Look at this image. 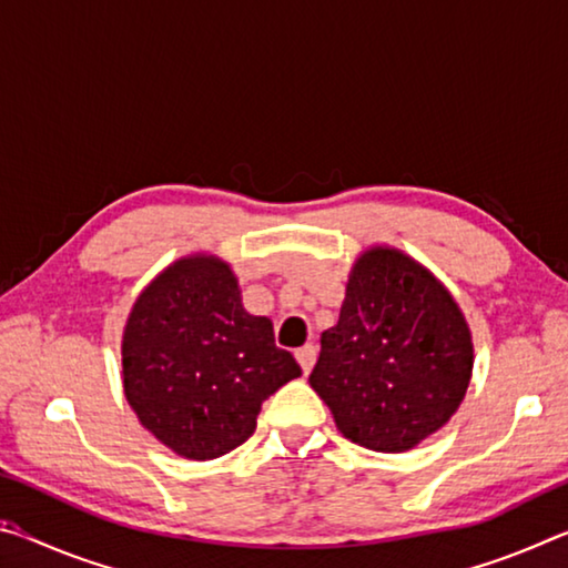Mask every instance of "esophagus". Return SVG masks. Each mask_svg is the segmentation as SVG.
Listing matches in <instances>:
<instances>
[{
  "instance_id": "obj_1",
  "label": "esophagus",
  "mask_w": 568,
  "mask_h": 568,
  "mask_svg": "<svg viewBox=\"0 0 568 568\" xmlns=\"http://www.w3.org/2000/svg\"><path fill=\"white\" fill-rule=\"evenodd\" d=\"M315 355H318V348H315L313 343H305L303 348H297V351H295V358H297V363H301L303 373H311L313 363H315Z\"/></svg>"
}]
</instances>
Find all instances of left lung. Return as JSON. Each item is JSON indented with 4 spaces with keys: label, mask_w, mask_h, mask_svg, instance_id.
I'll return each instance as SVG.
<instances>
[{
    "label": "left lung",
    "mask_w": 568,
    "mask_h": 568,
    "mask_svg": "<svg viewBox=\"0 0 568 568\" xmlns=\"http://www.w3.org/2000/svg\"><path fill=\"white\" fill-rule=\"evenodd\" d=\"M470 368L468 325L446 287L398 250L373 247L321 335L311 386L345 438L400 454L454 416Z\"/></svg>",
    "instance_id": "8db88e82"
}]
</instances>
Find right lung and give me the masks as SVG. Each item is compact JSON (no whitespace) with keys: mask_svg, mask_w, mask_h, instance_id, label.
Returning <instances> with one entry per match:
<instances>
[{"mask_svg":"<svg viewBox=\"0 0 568 568\" xmlns=\"http://www.w3.org/2000/svg\"><path fill=\"white\" fill-rule=\"evenodd\" d=\"M297 376L273 323L245 311L230 267L207 255L152 281L124 328V396L142 426L185 458L245 444L263 400Z\"/></svg>","mask_w":568,"mask_h":568,"instance_id":"obj_1","label":"right lung"}]
</instances>
